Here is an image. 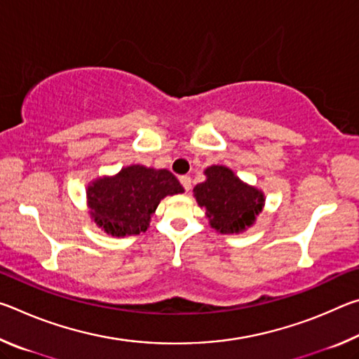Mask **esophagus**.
<instances>
[{
  "label": "esophagus",
  "instance_id": "1",
  "mask_svg": "<svg viewBox=\"0 0 359 359\" xmlns=\"http://www.w3.org/2000/svg\"><path fill=\"white\" fill-rule=\"evenodd\" d=\"M179 180H180L182 187L185 188V191H190L191 190V177H190V175H182Z\"/></svg>",
  "mask_w": 359,
  "mask_h": 359
}]
</instances>
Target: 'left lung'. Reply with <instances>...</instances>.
Wrapping results in <instances>:
<instances>
[{
	"mask_svg": "<svg viewBox=\"0 0 359 359\" xmlns=\"http://www.w3.org/2000/svg\"><path fill=\"white\" fill-rule=\"evenodd\" d=\"M208 179L194 187L198 204L205 210L210 226L223 234L239 233L250 226L264 204L263 193L245 185L224 166H210Z\"/></svg>",
	"mask_w": 359,
	"mask_h": 359,
	"instance_id": "8db88e82",
	"label": "left lung"
}]
</instances>
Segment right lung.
I'll return each mask as SVG.
<instances>
[{"instance_id":"add662e5","label":"right lung","mask_w":359,"mask_h":359,"mask_svg":"<svg viewBox=\"0 0 359 359\" xmlns=\"http://www.w3.org/2000/svg\"><path fill=\"white\" fill-rule=\"evenodd\" d=\"M182 191L184 187L168 169L128 166L88 187L90 215L112 236L141 234L161 199Z\"/></svg>"}]
</instances>
